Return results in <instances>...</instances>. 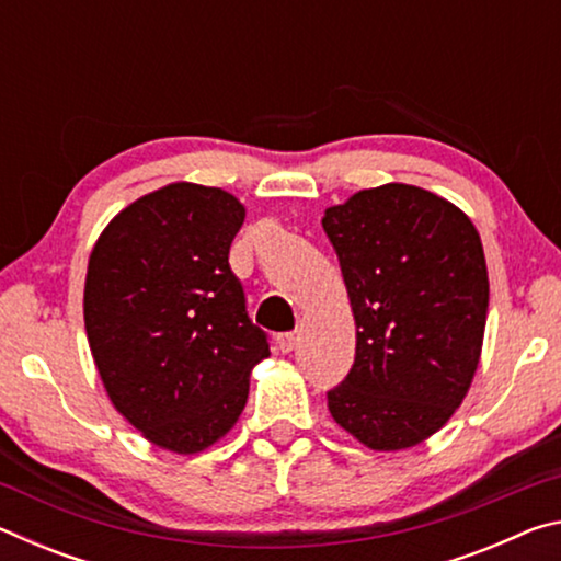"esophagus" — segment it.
Instances as JSON below:
<instances>
[{"label":"esophagus","mask_w":561,"mask_h":561,"mask_svg":"<svg viewBox=\"0 0 561 561\" xmlns=\"http://www.w3.org/2000/svg\"><path fill=\"white\" fill-rule=\"evenodd\" d=\"M277 346H279L282 354H291V351L297 348V336H294V334H279L277 336Z\"/></svg>","instance_id":"obj_1"}]
</instances>
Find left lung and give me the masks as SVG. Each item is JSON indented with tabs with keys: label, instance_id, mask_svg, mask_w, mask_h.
<instances>
[{
	"label": "left lung",
	"instance_id": "left-lung-1",
	"mask_svg": "<svg viewBox=\"0 0 561 561\" xmlns=\"http://www.w3.org/2000/svg\"><path fill=\"white\" fill-rule=\"evenodd\" d=\"M356 321V358L331 417L378 453L428 440L478 371L490 282L480 234L431 190H358L321 217Z\"/></svg>",
	"mask_w": 561,
	"mask_h": 561
}]
</instances>
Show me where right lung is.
Masks as SVG:
<instances>
[{
  "instance_id": "obj_1",
  "label": "right lung",
  "mask_w": 561,
  "mask_h": 561,
  "mask_svg": "<svg viewBox=\"0 0 561 561\" xmlns=\"http://www.w3.org/2000/svg\"><path fill=\"white\" fill-rule=\"evenodd\" d=\"M244 205L170 183L113 217L93 244L83 324L116 411L160 450L203 453L234 428L270 356L230 270Z\"/></svg>"
}]
</instances>
